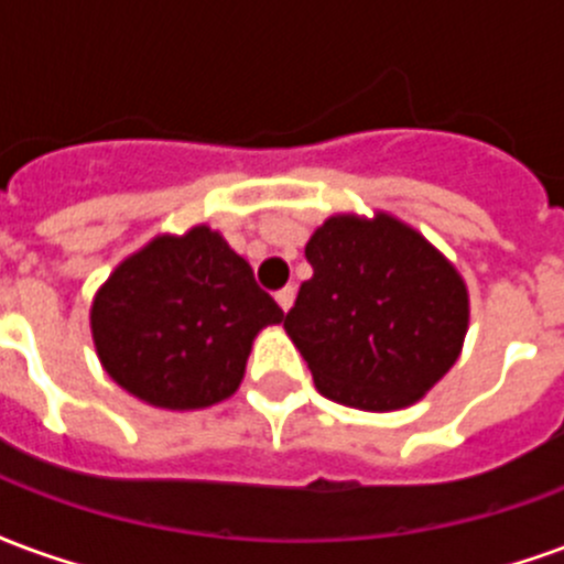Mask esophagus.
Returning a JSON list of instances; mask_svg holds the SVG:
<instances>
[{
    "mask_svg": "<svg viewBox=\"0 0 564 564\" xmlns=\"http://www.w3.org/2000/svg\"><path fill=\"white\" fill-rule=\"evenodd\" d=\"M274 299H278V305H281L283 311H290L295 302V290L293 286H283V290H278V293H274Z\"/></svg>",
    "mask_w": 564,
    "mask_h": 564,
    "instance_id": "34e87169",
    "label": "esophagus"
}]
</instances>
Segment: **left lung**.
<instances>
[{"label": "left lung", "instance_id": "left-lung-1", "mask_svg": "<svg viewBox=\"0 0 564 564\" xmlns=\"http://www.w3.org/2000/svg\"><path fill=\"white\" fill-rule=\"evenodd\" d=\"M305 257L314 278L283 329L326 399L395 411L447 375L468 329V293L423 235L387 214L329 217Z\"/></svg>", "mask_w": 564, "mask_h": 564}]
</instances>
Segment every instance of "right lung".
<instances>
[{"mask_svg":"<svg viewBox=\"0 0 564 564\" xmlns=\"http://www.w3.org/2000/svg\"><path fill=\"white\" fill-rule=\"evenodd\" d=\"M283 311L208 226L162 235L129 257L93 302L105 371L141 402L208 408L238 390L257 332Z\"/></svg>","mask_w":564,"mask_h":564,"instance_id":"right-lung-1","label":"right lung"}]
</instances>
